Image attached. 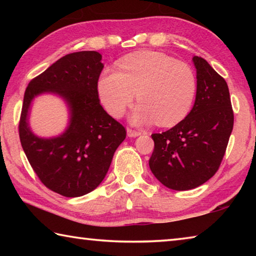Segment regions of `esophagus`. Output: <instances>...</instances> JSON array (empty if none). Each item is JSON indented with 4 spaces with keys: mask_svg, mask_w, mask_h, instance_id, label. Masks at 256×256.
<instances>
[{
    "mask_svg": "<svg viewBox=\"0 0 256 256\" xmlns=\"http://www.w3.org/2000/svg\"><path fill=\"white\" fill-rule=\"evenodd\" d=\"M126 132H128V136L130 138H136L142 134L141 131H136V130H132V128H128Z\"/></svg>",
    "mask_w": 256,
    "mask_h": 256,
    "instance_id": "obj_1",
    "label": "esophagus"
}]
</instances>
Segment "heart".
I'll return each instance as SVG.
<instances>
[{
  "label": "heart",
  "instance_id": "heart-1",
  "mask_svg": "<svg viewBox=\"0 0 256 256\" xmlns=\"http://www.w3.org/2000/svg\"><path fill=\"white\" fill-rule=\"evenodd\" d=\"M196 72L188 63L159 52H142L106 68L97 81L99 100L108 114L120 118L136 94L134 124L172 126L183 120L196 96Z\"/></svg>",
  "mask_w": 256,
  "mask_h": 256
}]
</instances>
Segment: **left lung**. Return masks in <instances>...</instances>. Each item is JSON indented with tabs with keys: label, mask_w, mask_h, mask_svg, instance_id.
<instances>
[{
	"label": "left lung",
	"mask_w": 256,
	"mask_h": 256,
	"mask_svg": "<svg viewBox=\"0 0 256 256\" xmlns=\"http://www.w3.org/2000/svg\"><path fill=\"white\" fill-rule=\"evenodd\" d=\"M196 97L192 110L174 128L152 134L150 170L175 190L196 188L219 170L234 126L227 82L204 58L194 56Z\"/></svg>",
	"instance_id": "left-lung-1"
}]
</instances>
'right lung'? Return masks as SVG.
Listing matches in <instances>:
<instances>
[{"mask_svg":"<svg viewBox=\"0 0 256 256\" xmlns=\"http://www.w3.org/2000/svg\"><path fill=\"white\" fill-rule=\"evenodd\" d=\"M94 50L68 54L29 82L19 122V136L29 164L47 188L66 198L92 192L105 178L126 131L106 112L97 92L102 71ZM53 92L67 102L70 123L58 137L38 138L28 124L32 99Z\"/></svg>","mask_w":256,"mask_h":256,"instance_id":"1","label":"right lung"}]
</instances>
